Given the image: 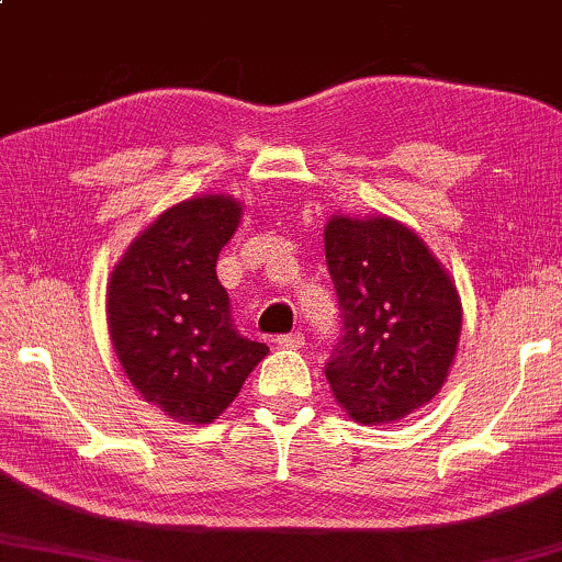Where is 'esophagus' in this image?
I'll return each mask as SVG.
<instances>
[{
	"label": "esophagus",
	"mask_w": 562,
	"mask_h": 562,
	"mask_svg": "<svg viewBox=\"0 0 562 562\" xmlns=\"http://www.w3.org/2000/svg\"><path fill=\"white\" fill-rule=\"evenodd\" d=\"M278 346H282V349H303V346H305V334H300V330H295V334L278 336Z\"/></svg>",
	"instance_id": "1"
}]
</instances>
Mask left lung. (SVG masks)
<instances>
[{"mask_svg": "<svg viewBox=\"0 0 562 562\" xmlns=\"http://www.w3.org/2000/svg\"><path fill=\"white\" fill-rule=\"evenodd\" d=\"M323 241L344 318L326 363L330 392L357 423H397L446 384L461 295L428 244L384 213H334Z\"/></svg>", "mask_w": 562, "mask_h": 562, "instance_id": "1", "label": "left lung"}]
</instances>
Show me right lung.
I'll list each match as a JSON object with an SVG mask.
<instances>
[{
  "label": "right lung",
  "mask_w": 562,
  "mask_h": 562,
  "mask_svg": "<svg viewBox=\"0 0 562 562\" xmlns=\"http://www.w3.org/2000/svg\"><path fill=\"white\" fill-rule=\"evenodd\" d=\"M241 201L205 193L162 211L114 265L106 326L142 400L176 423L209 425L241 392L270 349L241 338L216 278Z\"/></svg>",
  "instance_id": "obj_1"
}]
</instances>
